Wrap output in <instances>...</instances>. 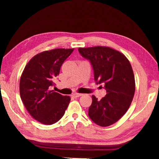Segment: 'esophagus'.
Instances as JSON below:
<instances>
[{
	"label": "esophagus",
	"mask_w": 159,
	"mask_h": 159,
	"mask_svg": "<svg viewBox=\"0 0 159 159\" xmlns=\"http://www.w3.org/2000/svg\"><path fill=\"white\" fill-rule=\"evenodd\" d=\"M83 94L81 93H74L73 95H72V96L74 97V98H79V97L82 96Z\"/></svg>",
	"instance_id": "34e87169"
}]
</instances>
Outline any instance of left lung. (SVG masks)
Returning <instances> with one entry per match:
<instances>
[{
	"mask_svg": "<svg viewBox=\"0 0 159 159\" xmlns=\"http://www.w3.org/2000/svg\"><path fill=\"white\" fill-rule=\"evenodd\" d=\"M79 52L90 62L97 84H104L107 91L101 100L92 96L88 116L102 127L114 124L128 111L135 90L130 61L122 53L108 47L79 48Z\"/></svg>",
	"mask_w": 159,
	"mask_h": 159,
	"instance_id": "8db88e82",
	"label": "left lung"
}]
</instances>
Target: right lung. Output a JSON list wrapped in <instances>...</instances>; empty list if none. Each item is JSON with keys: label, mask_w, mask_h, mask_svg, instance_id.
I'll list each match as a JSON object with an SVG mask.
<instances>
[{"label": "right lung", "mask_w": 159, "mask_h": 159, "mask_svg": "<svg viewBox=\"0 0 159 159\" xmlns=\"http://www.w3.org/2000/svg\"><path fill=\"white\" fill-rule=\"evenodd\" d=\"M74 49H54L38 54L26 64L20 83V97L29 114L45 125L63 116L71 98L50 90L61 64Z\"/></svg>", "instance_id": "obj_1"}]
</instances>
